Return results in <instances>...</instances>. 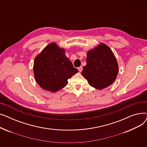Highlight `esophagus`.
I'll list each match as a JSON object with an SVG mask.
<instances>
[{"mask_svg": "<svg viewBox=\"0 0 147 147\" xmlns=\"http://www.w3.org/2000/svg\"><path fill=\"white\" fill-rule=\"evenodd\" d=\"M78 69H79V71L80 72H82V70H83V67H82V66H80V67H79L78 68Z\"/></svg>", "mask_w": 147, "mask_h": 147, "instance_id": "esophagus-1", "label": "esophagus"}]
</instances>
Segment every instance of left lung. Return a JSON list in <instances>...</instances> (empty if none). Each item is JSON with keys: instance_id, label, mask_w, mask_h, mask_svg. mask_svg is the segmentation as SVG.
<instances>
[{"instance_id": "obj_1", "label": "left lung", "mask_w": 147, "mask_h": 147, "mask_svg": "<svg viewBox=\"0 0 147 147\" xmlns=\"http://www.w3.org/2000/svg\"><path fill=\"white\" fill-rule=\"evenodd\" d=\"M83 68L82 74L91 86L98 89L111 85L116 79L119 71L114 53L104 43L88 52L86 65Z\"/></svg>"}]
</instances>
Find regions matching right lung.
Returning a JSON list of instances; mask_svg holds the SVG:
<instances>
[{
	"label": "right lung",
	"mask_w": 147,
	"mask_h": 147,
	"mask_svg": "<svg viewBox=\"0 0 147 147\" xmlns=\"http://www.w3.org/2000/svg\"><path fill=\"white\" fill-rule=\"evenodd\" d=\"M33 71L38 85L45 90L55 92L65 86L67 80L78 69L65 56L64 49L51 43L36 57Z\"/></svg>",
	"instance_id": "right-lung-1"
}]
</instances>
